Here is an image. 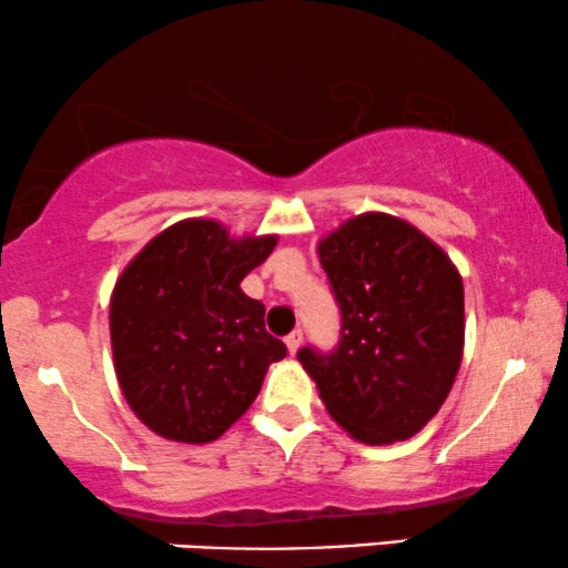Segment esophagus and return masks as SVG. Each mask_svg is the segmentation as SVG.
<instances>
[{"instance_id": "obj_1", "label": "esophagus", "mask_w": 568, "mask_h": 568, "mask_svg": "<svg viewBox=\"0 0 568 568\" xmlns=\"http://www.w3.org/2000/svg\"><path fill=\"white\" fill-rule=\"evenodd\" d=\"M284 342H286V349H290V355H294V352H297V349L302 347V331H300V328L292 331V334L286 336Z\"/></svg>"}]
</instances>
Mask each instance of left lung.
Segmentation results:
<instances>
[{
  "instance_id": "obj_1",
  "label": "left lung",
  "mask_w": 568,
  "mask_h": 568,
  "mask_svg": "<svg viewBox=\"0 0 568 568\" xmlns=\"http://www.w3.org/2000/svg\"><path fill=\"white\" fill-rule=\"evenodd\" d=\"M342 311L338 347L297 359L328 415L367 446L407 440L438 415L464 349V286L409 221L359 213L318 242Z\"/></svg>"
}]
</instances>
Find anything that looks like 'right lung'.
<instances>
[{"mask_svg": "<svg viewBox=\"0 0 568 568\" xmlns=\"http://www.w3.org/2000/svg\"><path fill=\"white\" fill-rule=\"evenodd\" d=\"M276 234L230 237L213 219H185L153 237L116 278L109 305L114 371L130 409L161 438L209 444L255 402L286 355L266 307L240 282Z\"/></svg>", "mask_w": 568, "mask_h": 568, "instance_id": "add662e5", "label": "right lung"}]
</instances>
